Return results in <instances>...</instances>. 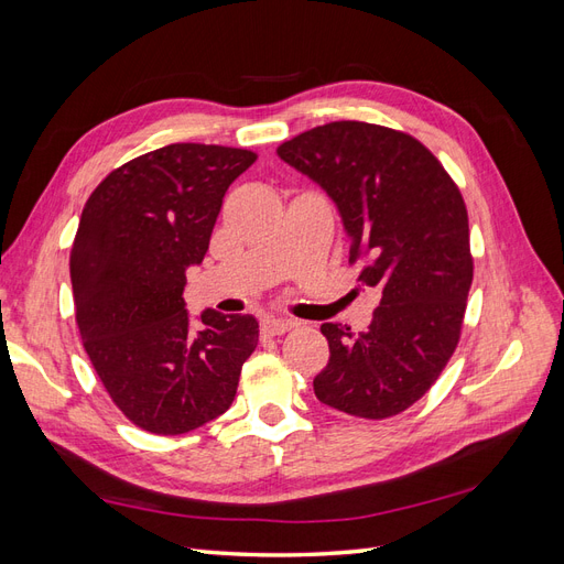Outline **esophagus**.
Wrapping results in <instances>:
<instances>
[{
    "mask_svg": "<svg viewBox=\"0 0 564 564\" xmlns=\"http://www.w3.org/2000/svg\"><path fill=\"white\" fill-rule=\"evenodd\" d=\"M294 319H289V317H278V315H265L263 319H261V332L265 334V336H280V334H284V332H289L294 327Z\"/></svg>",
    "mask_w": 564,
    "mask_h": 564,
    "instance_id": "esophagus-1",
    "label": "esophagus"
}]
</instances>
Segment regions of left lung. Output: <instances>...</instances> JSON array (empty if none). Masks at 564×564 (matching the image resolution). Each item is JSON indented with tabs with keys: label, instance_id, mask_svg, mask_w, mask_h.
<instances>
[{
	"label": "left lung",
	"instance_id": "1",
	"mask_svg": "<svg viewBox=\"0 0 564 564\" xmlns=\"http://www.w3.org/2000/svg\"><path fill=\"white\" fill-rule=\"evenodd\" d=\"M278 155L336 202L357 282L381 294L367 332L319 327L329 365L315 395L350 416H395L431 390L460 338L473 282L466 202L429 148L381 124L329 122Z\"/></svg>",
	"mask_w": 564,
	"mask_h": 564
}]
</instances>
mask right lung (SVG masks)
Returning <instances> with one entry per match:
<instances>
[{"mask_svg": "<svg viewBox=\"0 0 564 564\" xmlns=\"http://www.w3.org/2000/svg\"><path fill=\"white\" fill-rule=\"evenodd\" d=\"M253 162L242 148L172 143L117 166L84 204L70 251L79 336L110 400L148 433L224 414L259 344L256 317L204 311L193 329L183 301L185 270Z\"/></svg>", "mask_w": 564, "mask_h": 564, "instance_id": "right-lung-1", "label": "right lung"}]
</instances>
